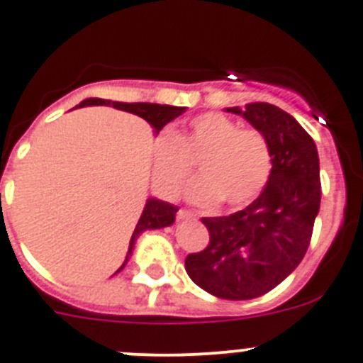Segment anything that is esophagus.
<instances>
[{"mask_svg":"<svg viewBox=\"0 0 363 363\" xmlns=\"http://www.w3.org/2000/svg\"><path fill=\"white\" fill-rule=\"evenodd\" d=\"M176 216H178V220H192V218H196V214L191 213V211L187 209H179L178 213H176Z\"/></svg>","mask_w":363,"mask_h":363,"instance_id":"34e87169","label":"esophagus"}]
</instances>
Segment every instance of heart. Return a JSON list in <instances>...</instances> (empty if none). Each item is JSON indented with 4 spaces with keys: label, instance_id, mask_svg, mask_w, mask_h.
<instances>
[{
    "label": "heart",
    "instance_id": "heart-1",
    "mask_svg": "<svg viewBox=\"0 0 363 363\" xmlns=\"http://www.w3.org/2000/svg\"><path fill=\"white\" fill-rule=\"evenodd\" d=\"M198 162L200 178L189 185L192 203L227 209L251 203L267 185L272 152L264 133L242 127L220 112H205L179 134L162 133L154 143V172L167 194L184 187Z\"/></svg>",
    "mask_w": 363,
    "mask_h": 363
}]
</instances>
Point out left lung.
<instances>
[{
  "instance_id": "8db88e82",
  "label": "left lung",
  "mask_w": 363,
  "mask_h": 363,
  "mask_svg": "<svg viewBox=\"0 0 363 363\" xmlns=\"http://www.w3.org/2000/svg\"><path fill=\"white\" fill-rule=\"evenodd\" d=\"M264 133L272 171L258 198L229 216L201 218L209 230L203 251L185 258L191 280L223 300H251L274 289L306 256L320 211V162L313 138L271 104L229 107Z\"/></svg>"
}]
</instances>
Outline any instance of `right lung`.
Instances as JSON below:
<instances>
[{
	"label": "right lung",
	"instance_id": "1",
	"mask_svg": "<svg viewBox=\"0 0 363 363\" xmlns=\"http://www.w3.org/2000/svg\"><path fill=\"white\" fill-rule=\"evenodd\" d=\"M89 105H108V107L120 108L125 112H133L136 116L143 118L145 121H149L152 125V129L156 133L165 127L169 121H172L174 118H178L179 114H184L185 107H174V105H160V104H121V101H111V99H99V98H89L83 99L78 107H89ZM176 213H178V207L172 203H167V201L156 200V198H149L145 203V209H143L142 216L138 220V225L134 229L133 236H130L129 242V252H127V258H125L123 265H121L118 271L125 267V264L129 262V256L133 255L134 243L136 238L143 230L147 229H162V227L172 225L174 223Z\"/></svg>",
	"mask_w": 363,
	"mask_h": 363
}]
</instances>
